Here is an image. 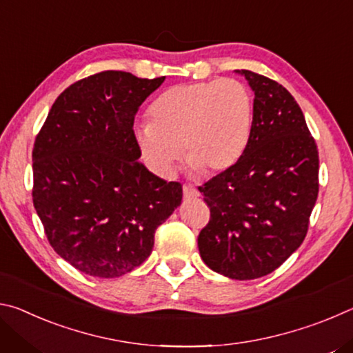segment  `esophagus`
<instances>
[{"instance_id": "obj_1", "label": "esophagus", "mask_w": 353, "mask_h": 353, "mask_svg": "<svg viewBox=\"0 0 353 353\" xmlns=\"http://www.w3.org/2000/svg\"><path fill=\"white\" fill-rule=\"evenodd\" d=\"M198 196H199V191L196 190L193 185H191V183H185L183 185V198L193 199V198H198Z\"/></svg>"}]
</instances>
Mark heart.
Instances as JSON below:
<instances>
[{"instance_id":"1","label":"heart","mask_w":353,"mask_h":353,"mask_svg":"<svg viewBox=\"0 0 353 353\" xmlns=\"http://www.w3.org/2000/svg\"><path fill=\"white\" fill-rule=\"evenodd\" d=\"M254 121L249 88L236 79L179 83L149 107V123L135 128L145 165L168 179L181 159L205 174L224 171L246 149Z\"/></svg>"}]
</instances>
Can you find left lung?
I'll list each match as a JSON object with an SVG mask.
<instances>
[{
    "label": "left lung",
    "mask_w": 353,
    "mask_h": 353,
    "mask_svg": "<svg viewBox=\"0 0 353 353\" xmlns=\"http://www.w3.org/2000/svg\"><path fill=\"white\" fill-rule=\"evenodd\" d=\"M252 132L238 162L199 191L210 221L199 254L214 272L252 280L276 271L305 240L319 191V154L301 107L279 82L249 70Z\"/></svg>",
    "instance_id": "obj_1"
}]
</instances>
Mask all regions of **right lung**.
Returning <instances> with one entry per match:
<instances>
[{"instance_id":"1","label":"right lung","mask_w":353,"mask_h":353,"mask_svg":"<svg viewBox=\"0 0 353 353\" xmlns=\"http://www.w3.org/2000/svg\"><path fill=\"white\" fill-rule=\"evenodd\" d=\"M165 76L101 71L59 94L35 137L32 202L52 249L77 271L119 277L152 252L182 185L140 159L134 119Z\"/></svg>"}]
</instances>
